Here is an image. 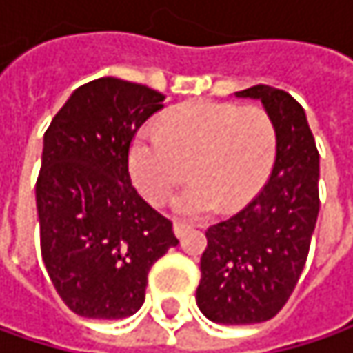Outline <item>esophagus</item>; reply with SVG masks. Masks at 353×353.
<instances>
[{
  "instance_id": "obj_1",
  "label": "esophagus",
  "mask_w": 353,
  "mask_h": 353,
  "mask_svg": "<svg viewBox=\"0 0 353 353\" xmlns=\"http://www.w3.org/2000/svg\"><path fill=\"white\" fill-rule=\"evenodd\" d=\"M192 231V225H188V223H179L176 221L174 223V233H176V237H183L185 233H190Z\"/></svg>"
}]
</instances>
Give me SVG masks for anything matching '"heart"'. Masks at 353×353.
<instances>
[{"mask_svg":"<svg viewBox=\"0 0 353 353\" xmlns=\"http://www.w3.org/2000/svg\"><path fill=\"white\" fill-rule=\"evenodd\" d=\"M276 159V128L263 108L192 100L161 118V130L143 128L128 151L130 176L153 202L163 204L188 174L194 179L174 202L179 214L200 219L225 204H249Z\"/></svg>","mask_w":353,"mask_h":353,"instance_id":"obj_1","label":"heart"}]
</instances>
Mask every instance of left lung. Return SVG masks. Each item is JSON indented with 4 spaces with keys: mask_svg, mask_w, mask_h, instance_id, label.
Masks as SVG:
<instances>
[{
    "mask_svg": "<svg viewBox=\"0 0 353 353\" xmlns=\"http://www.w3.org/2000/svg\"><path fill=\"white\" fill-rule=\"evenodd\" d=\"M276 128V159L263 190L241 212L206 231L196 303L221 325L276 317L290 299L319 216V151L303 106L286 92L253 85Z\"/></svg>",
    "mask_w": 353,
    "mask_h": 353,
    "instance_id": "left-lung-1",
    "label": "left lung"
}]
</instances>
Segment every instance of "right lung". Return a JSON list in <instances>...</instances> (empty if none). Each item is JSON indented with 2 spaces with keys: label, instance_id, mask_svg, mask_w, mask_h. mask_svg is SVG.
Masks as SVG:
<instances>
[{
  "label": "right lung",
  "instance_id": "obj_1",
  "mask_svg": "<svg viewBox=\"0 0 353 353\" xmlns=\"http://www.w3.org/2000/svg\"><path fill=\"white\" fill-rule=\"evenodd\" d=\"M165 96L100 77L77 88L44 132L36 210L44 268L88 319H124L145 303L151 265L179 241L132 188L128 149Z\"/></svg>",
  "mask_w": 353,
  "mask_h": 353
}]
</instances>
